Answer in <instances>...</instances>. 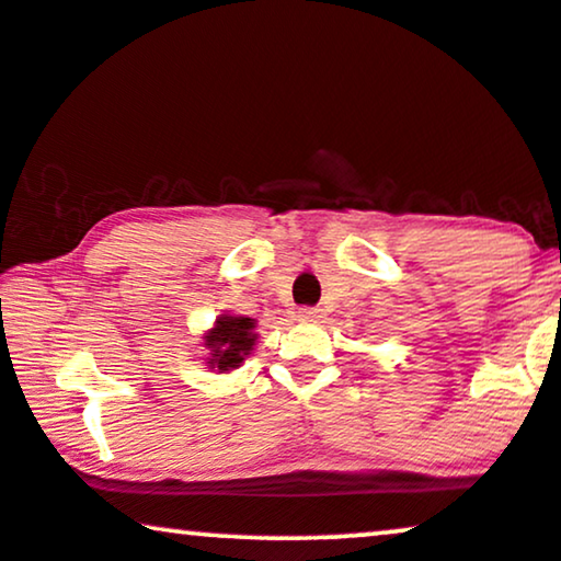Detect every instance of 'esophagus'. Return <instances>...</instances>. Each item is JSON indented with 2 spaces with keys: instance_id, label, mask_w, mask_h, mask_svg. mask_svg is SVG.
<instances>
[{
  "instance_id": "1",
  "label": "esophagus",
  "mask_w": 561,
  "mask_h": 561,
  "mask_svg": "<svg viewBox=\"0 0 561 561\" xmlns=\"http://www.w3.org/2000/svg\"><path fill=\"white\" fill-rule=\"evenodd\" d=\"M297 318H300L302 323H323L325 313L321 308H300V313H297Z\"/></svg>"
}]
</instances>
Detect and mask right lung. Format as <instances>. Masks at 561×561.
<instances>
[{"instance_id": "1", "label": "right lung", "mask_w": 561, "mask_h": 561, "mask_svg": "<svg viewBox=\"0 0 561 561\" xmlns=\"http://www.w3.org/2000/svg\"><path fill=\"white\" fill-rule=\"evenodd\" d=\"M256 321L248 316L222 313L211 323V329L202 336V346L207 350L204 365L217 373H232L245 363L248 354L256 346Z\"/></svg>"}]
</instances>
